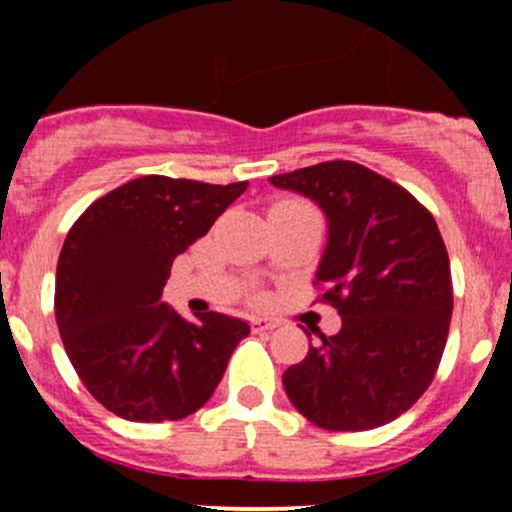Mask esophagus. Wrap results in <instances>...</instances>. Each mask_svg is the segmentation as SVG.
<instances>
[{
	"mask_svg": "<svg viewBox=\"0 0 512 512\" xmlns=\"http://www.w3.org/2000/svg\"><path fill=\"white\" fill-rule=\"evenodd\" d=\"M280 327V319H272V317H255L252 319V329L255 332H272V329Z\"/></svg>",
	"mask_w": 512,
	"mask_h": 512,
	"instance_id": "34e87169",
	"label": "esophagus"
}]
</instances>
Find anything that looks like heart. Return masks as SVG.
I'll return each mask as SVG.
<instances>
[{"mask_svg": "<svg viewBox=\"0 0 512 512\" xmlns=\"http://www.w3.org/2000/svg\"><path fill=\"white\" fill-rule=\"evenodd\" d=\"M280 205H304V203H299V200H285V203H280Z\"/></svg>", "mask_w": 512, "mask_h": 512, "instance_id": "1", "label": "heart"}]
</instances>
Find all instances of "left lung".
<instances>
[{
  "instance_id": "1",
  "label": "left lung",
  "mask_w": 512,
  "mask_h": 512,
  "mask_svg": "<svg viewBox=\"0 0 512 512\" xmlns=\"http://www.w3.org/2000/svg\"><path fill=\"white\" fill-rule=\"evenodd\" d=\"M312 198L329 240L319 302L342 314L282 374L294 409L327 431H366L409 411L431 386L453 312L451 262L436 220L406 188L354 163L327 160L272 175Z\"/></svg>"
}]
</instances>
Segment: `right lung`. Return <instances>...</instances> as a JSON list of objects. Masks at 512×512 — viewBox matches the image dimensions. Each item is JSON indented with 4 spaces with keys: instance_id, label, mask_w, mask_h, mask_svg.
Returning a JSON list of instances; mask_svg holds the SVG:
<instances>
[{
    "instance_id": "right-lung-1",
    "label": "right lung",
    "mask_w": 512,
    "mask_h": 512,
    "mask_svg": "<svg viewBox=\"0 0 512 512\" xmlns=\"http://www.w3.org/2000/svg\"><path fill=\"white\" fill-rule=\"evenodd\" d=\"M242 183L168 175L128 180L71 225L54 312L89 394L128 421H180L208 404L250 327L220 312L185 319L160 302L170 265L213 227Z\"/></svg>"
}]
</instances>
